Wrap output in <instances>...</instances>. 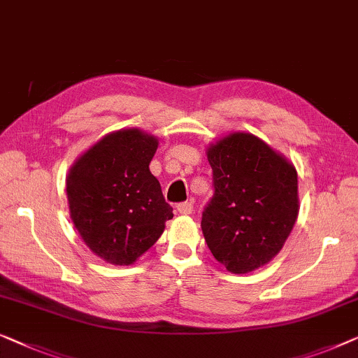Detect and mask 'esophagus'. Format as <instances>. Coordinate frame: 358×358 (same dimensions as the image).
<instances>
[{"label":"esophagus","instance_id":"esophagus-1","mask_svg":"<svg viewBox=\"0 0 358 358\" xmlns=\"http://www.w3.org/2000/svg\"><path fill=\"white\" fill-rule=\"evenodd\" d=\"M177 210L180 214L188 215V214L193 213V203H191V201H186V203H180L177 206Z\"/></svg>","mask_w":358,"mask_h":358}]
</instances>
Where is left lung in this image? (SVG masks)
Masks as SVG:
<instances>
[{"instance_id": "obj_1", "label": "left lung", "mask_w": 358, "mask_h": 358, "mask_svg": "<svg viewBox=\"0 0 358 358\" xmlns=\"http://www.w3.org/2000/svg\"><path fill=\"white\" fill-rule=\"evenodd\" d=\"M214 196L201 229L210 253L227 271L246 274L268 264L299 215L296 170L250 133H231L208 148Z\"/></svg>"}]
</instances>
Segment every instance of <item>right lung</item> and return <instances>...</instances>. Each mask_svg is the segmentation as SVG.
<instances>
[{
    "label": "right lung",
    "instance_id": "1",
    "mask_svg": "<svg viewBox=\"0 0 358 358\" xmlns=\"http://www.w3.org/2000/svg\"><path fill=\"white\" fill-rule=\"evenodd\" d=\"M159 139L138 128L113 131L69 169V215L90 251L110 264L129 266L173 217L149 164Z\"/></svg>",
    "mask_w": 358,
    "mask_h": 358
}]
</instances>
